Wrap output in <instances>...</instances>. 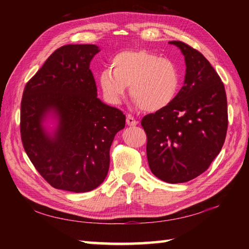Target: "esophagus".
<instances>
[{
    "label": "esophagus",
    "mask_w": 249,
    "mask_h": 249,
    "mask_svg": "<svg viewBox=\"0 0 249 249\" xmlns=\"http://www.w3.org/2000/svg\"><path fill=\"white\" fill-rule=\"evenodd\" d=\"M126 123H127L128 126H136L137 124H138V122L136 121V119L134 118L133 115L128 114L127 118H126Z\"/></svg>",
    "instance_id": "obj_1"
}]
</instances>
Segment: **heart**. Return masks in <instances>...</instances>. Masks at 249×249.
Listing matches in <instances>:
<instances>
[{"label":"heart","instance_id":"1","mask_svg":"<svg viewBox=\"0 0 249 249\" xmlns=\"http://www.w3.org/2000/svg\"><path fill=\"white\" fill-rule=\"evenodd\" d=\"M97 81L104 98L111 105H119L130 86L131 97L147 112L169 107L181 87L176 63L147 50L116 53L110 61V70L100 71Z\"/></svg>","mask_w":249,"mask_h":249}]
</instances>
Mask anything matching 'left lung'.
Returning <instances> with one entry per match:
<instances>
[{
    "instance_id": "obj_1",
    "label": "left lung",
    "mask_w": 249,
    "mask_h": 249,
    "mask_svg": "<svg viewBox=\"0 0 249 249\" xmlns=\"http://www.w3.org/2000/svg\"><path fill=\"white\" fill-rule=\"evenodd\" d=\"M186 65L184 86L174 102L141 121L147 136L152 173L163 182L185 183L203 173L219 154L228 127L224 83L210 62L182 41Z\"/></svg>"
}]
</instances>
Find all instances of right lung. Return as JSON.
Segmentation results:
<instances>
[{"instance_id": "1", "label": "right lung", "mask_w": 249, "mask_h": 249, "mask_svg": "<svg viewBox=\"0 0 249 249\" xmlns=\"http://www.w3.org/2000/svg\"><path fill=\"white\" fill-rule=\"evenodd\" d=\"M99 51L96 45L63 46L24 88L23 147L56 189L86 193L98 187L108 174L114 136L125 127V114L97 98L89 63Z\"/></svg>"}]
</instances>
